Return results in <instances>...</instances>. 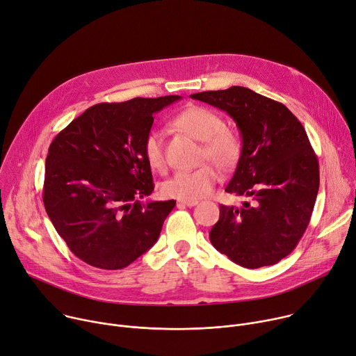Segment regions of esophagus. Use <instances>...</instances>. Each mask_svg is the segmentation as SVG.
Listing matches in <instances>:
<instances>
[{
  "label": "esophagus",
  "instance_id": "34e87169",
  "mask_svg": "<svg viewBox=\"0 0 356 356\" xmlns=\"http://www.w3.org/2000/svg\"><path fill=\"white\" fill-rule=\"evenodd\" d=\"M179 204L187 206V207H195L196 204H199V202L197 200H179Z\"/></svg>",
  "mask_w": 356,
  "mask_h": 356
}]
</instances>
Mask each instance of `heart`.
Wrapping results in <instances>:
<instances>
[{
    "instance_id": "b5f03b06",
    "label": "heart",
    "mask_w": 356,
    "mask_h": 356,
    "mask_svg": "<svg viewBox=\"0 0 356 356\" xmlns=\"http://www.w3.org/2000/svg\"><path fill=\"white\" fill-rule=\"evenodd\" d=\"M173 124L181 132L203 142V160H211L222 170H232L237 166L243 153L241 139L236 132L225 127L224 119L217 112L203 106H190L175 116ZM143 156L153 170H165V143L160 132L150 131L146 135ZM218 180L220 173L217 168L203 165L195 170L175 173L161 183L160 190L168 197L199 200L210 195Z\"/></svg>"
}]
</instances>
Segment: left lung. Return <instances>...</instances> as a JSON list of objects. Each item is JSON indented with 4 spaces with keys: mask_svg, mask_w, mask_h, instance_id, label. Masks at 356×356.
Wrapping results in <instances>:
<instances>
[{
    "mask_svg": "<svg viewBox=\"0 0 356 356\" xmlns=\"http://www.w3.org/2000/svg\"><path fill=\"white\" fill-rule=\"evenodd\" d=\"M227 112L243 153L225 191L248 197L220 204L210 232L217 251L245 268L277 264L305 233L319 188V166L305 129L291 111L244 86L190 95Z\"/></svg>",
    "mask_w": 356,
    "mask_h": 356,
    "instance_id": "1",
    "label": "left lung"
}]
</instances>
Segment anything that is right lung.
Returning a JSON list of instances; mask_svg holds the SVG:
<instances>
[{
    "mask_svg": "<svg viewBox=\"0 0 356 356\" xmlns=\"http://www.w3.org/2000/svg\"><path fill=\"white\" fill-rule=\"evenodd\" d=\"M179 95L98 104L52 140L44 206L55 230L86 264L120 270L157 241L175 200L142 203L154 188L143 140L153 113Z\"/></svg>",
    "mask_w": 356,
    "mask_h": 356,
    "instance_id": "add662e5",
    "label": "right lung"
}]
</instances>
